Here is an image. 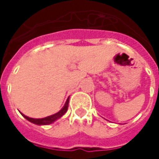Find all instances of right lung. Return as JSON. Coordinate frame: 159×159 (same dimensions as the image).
Returning <instances> with one entry per match:
<instances>
[{"instance_id": "add662e5", "label": "right lung", "mask_w": 159, "mask_h": 159, "mask_svg": "<svg viewBox=\"0 0 159 159\" xmlns=\"http://www.w3.org/2000/svg\"><path fill=\"white\" fill-rule=\"evenodd\" d=\"M68 106H69V98L67 99L66 104H65V106L62 107V109L59 111H58L57 113L53 114V115L48 116V117H43V118H32V117H27V116L24 115V114L21 113V112H20V113L22 114V116L25 117V119L30 121V123H35L36 125H48V124H51V123H52L53 122H55L56 120L59 119L60 117H62L63 115H65L66 111H67V110H68Z\"/></svg>"}]
</instances>
